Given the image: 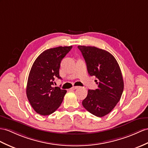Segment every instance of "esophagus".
Masks as SVG:
<instances>
[{"label":"esophagus","mask_w":148,"mask_h":148,"mask_svg":"<svg viewBox=\"0 0 148 148\" xmlns=\"http://www.w3.org/2000/svg\"><path fill=\"white\" fill-rule=\"evenodd\" d=\"M78 88V86H73V87H72L71 88H72V90H76V89H77Z\"/></svg>","instance_id":"1"}]
</instances>
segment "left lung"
I'll return each mask as SVG.
<instances>
[{
  "label": "left lung",
  "mask_w": 148,
  "mask_h": 148,
  "mask_svg": "<svg viewBox=\"0 0 148 148\" xmlns=\"http://www.w3.org/2000/svg\"><path fill=\"white\" fill-rule=\"evenodd\" d=\"M84 56L88 74L95 76L98 85L88 90L82 105L90 113L103 117L112 110L121 99L124 81L119 65L114 56L95 46H78Z\"/></svg>",
  "instance_id": "8db88e82"
}]
</instances>
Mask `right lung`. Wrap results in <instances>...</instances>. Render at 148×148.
I'll return each mask as SVG.
<instances>
[{
  "instance_id": "1",
  "label": "right lung",
  "mask_w": 148,
  "mask_h": 148,
  "mask_svg": "<svg viewBox=\"0 0 148 148\" xmlns=\"http://www.w3.org/2000/svg\"><path fill=\"white\" fill-rule=\"evenodd\" d=\"M72 46H59L45 50L39 55L31 67L28 77L26 95L33 109L42 116L55 112L66 94V90L54 85L59 75L61 62Z\"/></svg>"
}]
</instances>
